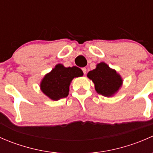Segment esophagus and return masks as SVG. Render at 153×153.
Masks as SVG:
<instances>
[{
    "mask_svg": "<svg viewBox=\"0 0 153 153\" xmlns=\"http://www.w3.org/2000/svg\"><path fill=\"white\" fill-rule=\"evenodd\" d=\"M81 69H82L83 72H84V75H85V74L86 73V68L85 67H83Z\"/></svg>",
    "mask_w": 153,
    "mask_h": 153,
    "instance_id": "obj_1",
    "label": "esophagus"
}]
</instances>
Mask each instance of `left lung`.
Segmentation results:
<instances>
[{
    "label": "left lung",
    "mask_w": 153,
    "mask_h": 153,
    "mask_svg": "<svg viewBox=\"0 0 153 153\" xmlns=\"http://www.w3.org/2000/svg\"><path fill=\"white\" fill-rule=\"evenodd\" d=\"M87 77L93 81L96 92L104 96H112L122 86L121 75L104 62L97 64L95 69L88 72Z\"/></svg>",
    "instance_id": "left-lung-1"
}]
</instances>
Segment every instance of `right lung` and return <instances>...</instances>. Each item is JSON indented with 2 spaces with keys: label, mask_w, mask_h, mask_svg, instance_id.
<instances>
[{
  "label": "right lung",
  "mask_w": 153,
  "mask_h": 153,
  "mask_svg": "<svg viewBox=\"0 0 153 153\" xmlns=\"http://www.w3.org/2000/svg\"><path fill=\"white\" fill-rule=\"evenodd\" d=\"M84 75L77 67H65L57 64L50 72L47 74L41 82V89L47 97L53 101L66 98L69 95V85L74 78Z\"/></svg>",
  "instance_id": "obj_1"
}]
</instances>
